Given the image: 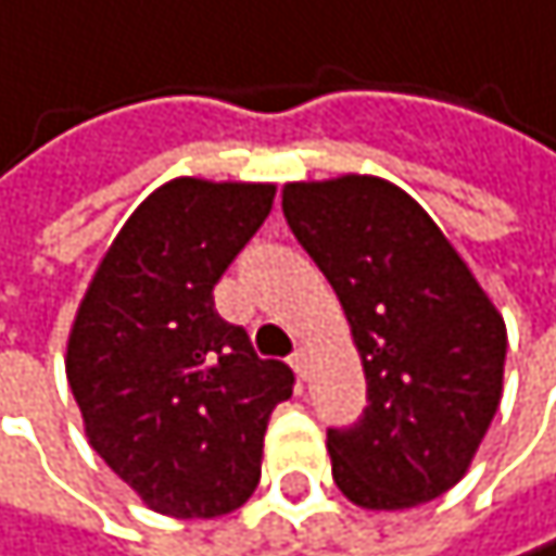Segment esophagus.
Instances as JSON below:
<instances>
[{"instance_id": "34e87169", "label": "esophagus", "mask_w": 556, "mask_h": 556, "mask_svg": "<svg viewBox=\"0 0 556 556\" xmlns=\"http://www.w3.org/2000/svg\"><path fill=\"white\" fill-rule=\"evenodd\" d=\"M293 371L300 375V378H309V349H296V355H293Z\"/></svg>"}]
</instances>
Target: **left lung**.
Instances as JSON below:
<instances>
[{
    "label": "left lung",
    "mask_w": 556,
    "mask_h": 556,
    "mask_svg": "<svg viewBox=\"0 0 556 556\" xmlns=\"http://www.w3.org/2000/svg\"><path fill=\"white\" fill-rule=\"evenodd\" d=\"M283 214L332 283L368 407L329 430L332 479L371 511L450 492L502 401L505 319L437 220L378 175L290 181Z\"/></svg>",
    "instance_id": "1"
}]
</instances>
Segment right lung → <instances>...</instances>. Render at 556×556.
Here are the masks:
<instances>
[{"label":"right lung","mask_w":556,"mask_h":556,"mask_svg":"<svg viewBox=\"0 0 556 556\" xmlns=\"http://www.w3.org/2000/svg\"><path fill=\"white\" fill-rule=\"evenodd\" d=\"M276 185L172 178L119 227L77 306L67 384L97 456L159 515L217 518L256 482L293 371L256 358L214 309V283Z\"/></svg>","instance_id":"obj_1"}]
</instances>
